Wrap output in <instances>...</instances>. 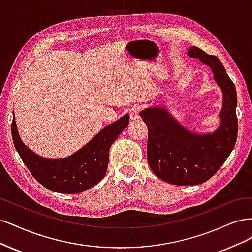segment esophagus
I'll return each instance as SVG.
<instances>
[{
  "label": "esophagus",
  "mask_w": 252,
  "mask_h": 252,
  "mask_svg": "<svg viewBox=\"0 0 252 252\" xmlns=\"http://www.w3.org/2000/svg\"><path fill=\"white\" fill-rule=\"evenodd\" d=\"M140 110H141V107L140 105H134V107L131 108V110H129V117H131V119L133 120H136V119H139L140 118Z\"/></svg>",
  "instance_id": "esophagus-1"
}]
</instances>
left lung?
<instances>
[{
  "label": "left lung",
  "mask_w": 252,
  "mask_h": 252,
  "mask_svg": "<svg viewBox=\"0 0 252 252\" xmlns=\"http://www.w3.org/2000/svg\"><path fill=\"white\" fill-rule=\"evenodd\" d=\"M188 53L213 70L222 89L221 126L215 133L197 135L178 124L163 108L140 112L149 128V165L160 179L175 185H196L210 179L229 157L238 137L237 91L223 63L197 47H190Z\"/></svg>",
  "instance_id": "obj_1"
}]
</instances>
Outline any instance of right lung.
I'll use <instances>...</instances> for the list:
<instances>
[{
  "instance_id": "add662e5",
  "label": "right lung",
  "mask_w": 252,
  "mask_h": 252,
  "mask_svg": "<svg viewBox=\"0 0 252 252\" xmlns=\"http://www.w3.org/2000/svg\"><path fill=\"white\" fill-rule=\"evenodd\" d=\"M128 120L129 116L126 114L101 129L90 142L72 156L60 160L39 157L26 148L19 136L14 116L11 133L14 147L24 164L40 184L52 191L77 193L93 188L104 177L111 144L127 126Z\"/></svg>"
}]
</instances>
